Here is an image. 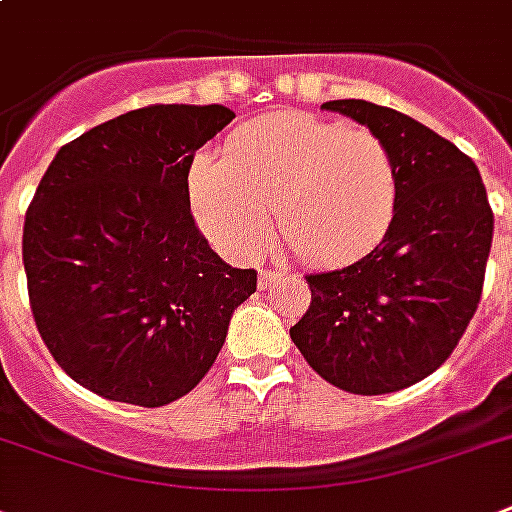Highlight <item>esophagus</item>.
Wrapping results in <instances>:
<instances>
[{"label": "esophagus", "instance_id": "obj_1", "mask_svg": "<svg viewBox=\"0 0 512 512\" xmlns=\"http://www.w3.org/2000/svg\"><path fill=\"white\" fill-rule=\"evenodd\" d=\"M281 276H284V271H281V268H276V271H260V281H257V284H260V289H268L273 281L281 279Z\"/></svg>", "mask_w": 512, "mask_h": 512}]
</instances>
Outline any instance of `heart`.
Masks as SVG:
<instances>
[{
    "label": "heart",
    "mask_w": 512,
    "mask_h": 512,
    "mask_svg": "<svg viewBox=\"0 0 512 512\" xmlns=\"http://www.w3.org/2000/svg\"><path fill=\"white\" fill-rule=\"evenodd\" d=\"M398 164L366 127L303 111L244 124L223 159L199 156L188 175L196 220L217 247L249 260L281 241L303 263L342 265L385 239L398 209Z\"/></svg>",
    "instance_id": "obj_1"
}]
</instances>
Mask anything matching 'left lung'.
Listing matches in <instances>:
<instances>
[{
    "instance_id": "left-lung-1",
    "label": "left lung",
    "mask_w": 512,
    "mask_h": 512,
    "mask_svg": "<svg viewBox=\"0 0 512 512\" xmlns=\"http://www.w3.org/2000/svg\"><path fill=\"white\" fill-rule=\"evenodd\" d=\"M396 156L390 231L356 263L308 273L311 305L289 337L319 377L356 396L409 388L452 356L484 292L494 212L470 156L393 108L329 100Z\"/></svg>"
}]
</instances>
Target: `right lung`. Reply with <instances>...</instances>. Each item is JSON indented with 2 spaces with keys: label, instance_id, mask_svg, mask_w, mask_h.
Listing matches in <instances>:
<instances>
[{
  "label": "right lung",
  "instance_id": "right-lung-1",
  "mask_svg": "<svg viewBox=\"0 0 512 512\" xmlns=\"http://www.w3.org/2000/svg\"><path fill=\"white\" fill-rule=\"evenodd\" d=\"M233 111L146 106L60 148L23 223L36 329L82 388L164 406L191 393L257 289L193 223V156Z\"/></svg>",
  "mask_w": 512,
  "mask_h": 512
}]
</instances>
